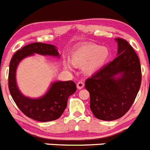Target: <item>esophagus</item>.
I'll return each instance as SVG.
<instances>
[{
    "label": "esophagus",
    "instance_id": "34e87169",
    "mask_svg": "<svg viewBox=\"0 0 150 150\" xmlns=\"http://www.w3.org/2000/svg\"><path fill=\"white\" fill-rule=\"evenodd\" d=\"M76 86L79 89H82V88H83V86H84V83H83V81H79L78 83H77Z\"/></svg>",
    "mask_w": 150,
    "mask_h": 150
}]
</instances>
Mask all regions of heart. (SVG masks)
I'll return each instance as SVG.
<instances>
[{"label":"heart","instance_id":"obj_1","mask_svg":"<svg viewBox=\"0 0 150 150\" xmlns=\"http://www.w3.org/2000/svg\"><path fill=\"white\" fill-rule=\"evenodd\" d=\"M110 56V51L105 46L92 43H86L74 50L69 56L71 64L74 67H83L85 74L91 75L105 65ZM66 67L70 69L68 64Z\"/></svg>","mask_w":150,"mask_h":150}]
</instances>
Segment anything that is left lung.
<instances>
[{"instance_id": "8db88e82", "label": "left lung", "mask_w": 150, "mask_h": 150, "mask_svg": "<svg viewBox=\"0 0 150 150\" xmlns=\"http://www.w3.org/2000/svg\"><path fill=\"white\" fill-rule=\"evenodd\" d=\"M117 57L85 82L90 109L97 119H120L132 107L142 81L139 59L125 39L117 38Z\"/></svg>"}]
</instances>
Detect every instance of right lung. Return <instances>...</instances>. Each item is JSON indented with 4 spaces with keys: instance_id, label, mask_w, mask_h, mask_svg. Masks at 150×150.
<instances>
[{
    "instance_id": "obj_1",
    "label": "right lung",
    "mask_w": 150,
    "mask_h": 150,
    "mask_svg": "<svg viewBox=\"0 0 150 150\" xmlns=\"http://www.w3.org/2000/svg\"><path fill=\"white\" fill-rule=\"evenodd\" d=\"M56 46L48 43H30L16 51L9 65L8 87L13 99L25 116L38 122L56 120L62 115L69 97L76 91V83L73 81H54L43 96L30 98L22 94L18 87L16 70L22 60L36 54L60 58Z\"/></svg>"
}]
</instances>
